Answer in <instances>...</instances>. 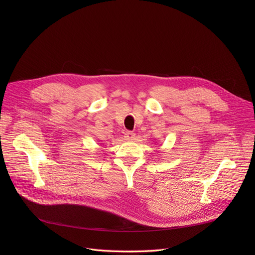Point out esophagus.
<instances>
[{
  "label": "esophagus",
  "mask_w": 255,
  "mask_h": 255,
  "mask_svg": "<svg viewBox=\"0 0 255 255\" xmlns=\"http://www.w3.org/2000/svg\"><path fill=\"white\" fill-rule=\"evenodd\" d=\"M125 137L127 140H134L135 134L133 132H130V130H127V132L125 133Z\"/></svg>",
  "instance_id": "obj_1"
}]
</instances>
